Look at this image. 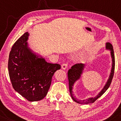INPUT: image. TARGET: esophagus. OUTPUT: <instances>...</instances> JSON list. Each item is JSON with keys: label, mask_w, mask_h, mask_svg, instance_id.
Here are the masks:
<instances>
[{"label": "esophagus", "mask_w": 121, "mask_h": 121, "mask_svg": "<svg viewBox=\"0 0 121 121\" xmlns=\"http://www.w3.org/2000/svg\"><path fill=\"white\" fill-rule=\"evenodd\" d=\"M67 65H68L67 64H63L61 65V69L62 70H65V69L67 67Z\"/></svg>", "instance_id": "esophagus-1"}]
</instances>
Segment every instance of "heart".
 <instances>
[{
	"mask_svg": "<svg viewBox=\"0 0 121 121\" xmlns=\"http://www.w3.org/2000/svg\"><path fill=\"white\" fill-rule=\"evenodd\" d=\"M85 58L84 57H81L79 58V60L80 61H85Z\"/></svg>",
	"mask_w": 121,
	"mask_h": 121,
	"instance_id": "1",
	"label": "heart"
}]
</instances>
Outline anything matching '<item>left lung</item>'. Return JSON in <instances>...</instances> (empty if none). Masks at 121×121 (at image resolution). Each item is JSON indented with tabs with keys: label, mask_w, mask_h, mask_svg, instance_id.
Here are the masks:
<instances>
[{
	"label": "left lung",
	"mask_w": 121,
	"mask_h": 121,
	"mask_svg": "<svg viewBox=\"0 0 121 121\" xmlns=\"http://www.w3.org/2000/svg\"><path fill=\"white\" fill-rule=\"evenodd\" d=\"M106 49L108 50L111 51V56L112 58V69H111V73L109 75V78L108 79L107 82L104 85L102 90L99 92V94L95 97H90L86 99H83V100H80L77 98H76L75 96L74 95L73 92L72 91L73 90V85L75 83L77 80H79L81 76V75L82 74L83 71L84 70L85 65L83 64H76L73 66H72L71 68L69 69L67 72L68 74V79L69 83V90H70V93L72 99L75 102L78 103L80 104H88L91 103H93L96 99H97L99 97H100L105 92L107 91V90L110 86L111 82H112V78H113L114 75V71H115V55H114V51L113 46L110 43H107L106 44Z\"/></svg>",
	"instance_id": "8db88e82"
}]
</instances>
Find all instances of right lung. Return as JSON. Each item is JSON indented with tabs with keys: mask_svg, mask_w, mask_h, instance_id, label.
Instances as JSON below:
<instances>
[{
	"mask_svg": "<svg viewBox=\"0 0 121 121\" xmlns=\"http://www.w3.org/2000/svg\"><path fill=\"white\" fill-rule=\"evenodd\" d=\"M24 33L12 46L8 60V71L14 89L29 101H38L47 95L55 72L61 69L57 64L46 61L30 49Z\"/></svg>",
	"mask_w": 121,
	"mask_h": 121,
	"instance_id": "add662e5",
	"label": "right lung"
}]
</instances>
